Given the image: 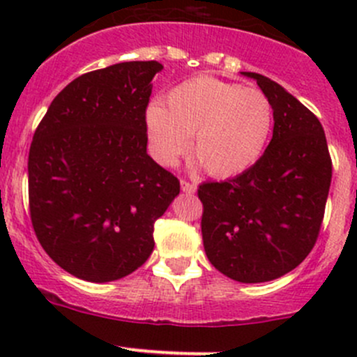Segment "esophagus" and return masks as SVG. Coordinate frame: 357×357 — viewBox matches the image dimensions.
Segmentation results:
<instances>
[{"label":"esophagus","instance_id":"34e87169","mask_svg":"<svg viewBox=\"0 0 357 357\" xmlns=\"http://www.w3.org/2000/svg\"><path fill=\"white\" fill-rule=\"evenodd\" d=\"M181 190L185 193H190V195H192V193L197 192V186L190 181H181Z\"/></svg>","mask_w":357,"mask_h":357}]
</instances>
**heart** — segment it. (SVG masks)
Returning <instances> with one entry per match:
<instances>
[{"instance_id": "b5f03b06", "label": "heart", "mask_w": 357, "mask_h": 357, "mask_svg": "<svg viewBox=\"0 0 357 357\" xmlns=\"http://www.w3.org/2000/svg\"><path fill=\"white\" fill-rule=\"evenodd\" d=\"M273 105L257 88L221 79H188L165 95L164 105L145 115L150 152L162 165H174L190 149L205 172L233 178L254 167L271 138Z\"/></svg>"}]
</instances>
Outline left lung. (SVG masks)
<instances>
[{
  "mask_svg": "<svg viewBox=\"0 0 357 357\" xmlns=\"http://www.w3.org/2000/svg\"><path fill=\"white\" fill-rule=\"evenodd\" d=\"M275 128L257 164L236 178L202 183V238L208 261L240 283L271 282L297 268L318 240L332 183L321 122L278 82L255 72Z\"/></svg>",
  "mask_w": 357,
  "mask_h": 357,
  "instance_id": "8db88e82",
  "label": "left lung"
}]
</instances>
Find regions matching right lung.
Returning <instances> with one entry per match:
<instances>
[{"label":"right lung","mask_w":357,"mask_h":357,"mask_svg":"<svg viewBox=\"0 0 357 357\" xmlns=\"http://www.w3.org/2000/svg\"><path fill=\"white\" fill-rule=\"evenodd\" d=\"M162 63L79 75L39 122L29 150V208L46 254L75 278H124L152 254L153 225L179 181L146 153L145 114Z\"/></svg>","instance_id":"obj_1"}]
</instances>
